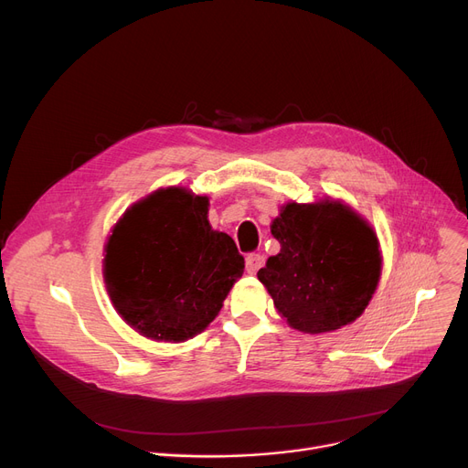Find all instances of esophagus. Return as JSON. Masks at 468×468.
<instances>
[{"instance_id": "1", "label": "esophagus", "mask_w": 468, "mask_h": 468, "mask_svg": "<svg viewBox=\"0 0 468 468\" xmlns=\"http://www.w3.org/2000/svg\"><path fill=\"white\" fill-rule=\"evenodd\" d=\"M262 262H264V257L259 253H250L245 257V268L250 273H257V270L262 266Z\"/></svg>"}]
</instances>
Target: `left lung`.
I'll list each match as a JSON object with an SVG mask.
<instances>
[{
  "instance_id": "8db88e82",
  "label": "left lung",
  "mask_w": 468,
  "mask_h": 468,
  "mask_svg": "<svg viewBox=\"0 0 468 468\" xmlns=\"http://www.w3.org/2000/svg\"><path fill=\"white\" fill-rule=\"evenodd\" d=\"M271 236L282 251L257 276L292 328L331 333L363 314L381 257L374 230L351 207L291 202L273 218Z\"/></svg>"
}]
</instances>
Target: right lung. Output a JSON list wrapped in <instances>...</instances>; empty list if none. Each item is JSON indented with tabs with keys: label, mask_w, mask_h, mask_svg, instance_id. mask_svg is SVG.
Instances as JSON below:
<instances>
[{
	"label": "right lung",
	"mask_w": 468,
	"mask_h": 468,
	"mask_svg": "<svg viewBox=\"0 0 468 468\" xmlns=\"http://www.w3.org/2000/svg\"><path fill=\"white\" fill-rule=\"evenodd\" d=\"M245 261L211 230L207 198L162 188L133 204L105 245L103 276L121 317L154 340L183 342L223 308Z\"/></svg>",
	"instance_id": "right-lung-1"
}]
</instances>
